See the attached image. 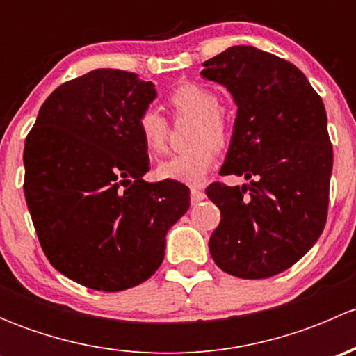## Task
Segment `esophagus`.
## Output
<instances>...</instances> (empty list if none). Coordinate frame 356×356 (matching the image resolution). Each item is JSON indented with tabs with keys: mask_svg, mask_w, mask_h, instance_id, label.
I'll return each instance as SVG.
<instances>
[{
	"mask_svg": "<svg viewBox=\"0 0 356 356\" xmlns=\"http://www.w3.org/2000/svg\"><path fill=\"white\" fill-rule=\"evenodd\" d=\"M204 200L203 189L200 188H191V204H198L200 201Z\"/></svg>",
	"mask_w": 356,
	"mask_h": 356,
	"instance_id": "esophagus-1",
	"label": "esophagus"
}]
</instances>
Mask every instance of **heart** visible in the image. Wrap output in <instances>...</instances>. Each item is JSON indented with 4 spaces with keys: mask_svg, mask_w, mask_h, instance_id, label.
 I'll return each instance as SVG.
<instances>
[{
    "mask_svg": "<svg viewBox=\"0 0 356 356\" xmlns=\"http://www.w3.org/2000/svg\"><path fill=\"white\" fill-rule=\"evenodd\" d=\"M168 103L177 117H193L188 152L161 161L156 175L165 181L198 186L215 163V149H222L229 141V125L224 115L218 111L220 102L211 89L184 82L179 84L168 96ZM138 132L149 153H161L167 146L168 120L155 106H146L138 115Z\"/></svg>",
    "mask_w": 356,
    "mask_h": 356,
    "instance_id": "heart-1",
    "label": "heart"
}]
</instances>
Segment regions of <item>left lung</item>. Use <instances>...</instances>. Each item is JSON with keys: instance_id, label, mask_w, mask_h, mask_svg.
<instances>
[{"instance_id": "obj_1", "label": "left lung", "mask_w": 356, "mask_h": 356, "mask_svg": "<svg viewBox=\"0 0 356 356\" xmlns=\"http://www.w3.org/2000/svg\"><path fill=\"white\" fill-rule=\"evenodd\" d=\"M201 75L225 86L238 105L222 175L207 196L220 210L210 253L227 274L267 279L296 264L327 220L332 145L321 96L288 60L232 46L203 63Z\"/></svg>"}]
</instances>
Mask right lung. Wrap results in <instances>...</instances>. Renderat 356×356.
<instances>
[{"label": "right lung", "mask_w": 356, "mask_h": 356, "mask_svg": "<svg viewBox=\"0 0 356 356\" xmlns=\"http://www.w3.org/2000/svg\"><path fill=\"white\" fill-rule=\"evenodd\" d=\"M153 82L98 68L58 86L24 148V193L49 264L79 284L124 291L160 267L168 229L188 211L189 189L152 184L138 115Z\"/></svg>", "instance_id": "1"}]
</instances>
